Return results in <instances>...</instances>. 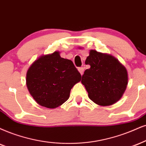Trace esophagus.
I'll return each mask as SVG.
<instances>
[{"label":"esophagus","instance_id":"1","mask_svg":"<svg viewBox=\"0 0 146 146\" xmlns=\"http://www.w3.org/2000/svg\"><path fill=\"white\" fill-rule=\"evenodd\" d=\"M78 70L79 72L80 73V74H81V75L83 74V73H84V68H83V67H80V68H78Z\"/></svg>","mask_w":146,"mask_h":146}]
</instances>
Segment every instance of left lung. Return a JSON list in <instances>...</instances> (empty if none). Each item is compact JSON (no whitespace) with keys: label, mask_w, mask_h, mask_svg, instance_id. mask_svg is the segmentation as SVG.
<instances>
[{"label":"left lung","mask_w":146,"mask_h":146,"mask_svg":"<svg viewBox=\"0 0 146 146\" xmlns=\"http://www.w3.org/2000/svg\"><path fill=\"white\" fill-rule=\"evenodd\" d=\"M82 84L90 100L100 106L112 105L122 98L128 84L127 70L112 55L91 50L85 60Z\"/></svg>","instance_id":"obj_1"}]
</instances>
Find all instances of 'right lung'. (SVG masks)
Returning <instances> with one entry per match:
<instances>
[{
	"instance_id": "1",
	"label": "right lung",
	"mask_w": 146,
	"mask_h": 146,
	"mask_svg": "<svg viewBox=\"0 0 146 146\" xmlns=\"http://www.w3.org/2000/svg\"><path fill=\"white\" fill-rule=\"evenodd\" d=\"M80 80L81 75L73 62L61 57L59 51L40 56L26 74V85L34 100L52 109L69 99L72 88Z\"/></svg>"
}]
</instances>
